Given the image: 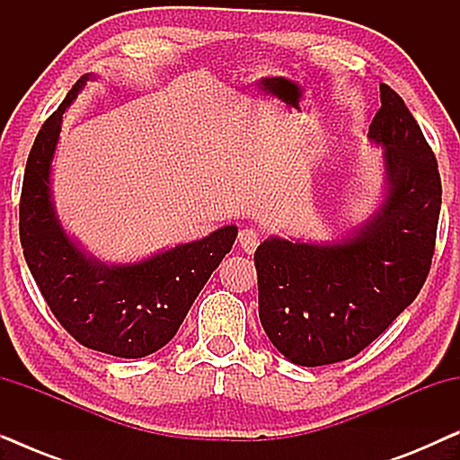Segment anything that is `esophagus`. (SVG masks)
Wrapping results in <instances>:
<instances>
[{"instance_id":"1","label":"esophagus","mask_w":460,"mask_h":460,"mask_svg":"<svg viewBox=\"0 0 460 460\" xmlns=\"http://www.w3.org/2000/svg\"><path fill=\"white\" fill-rule=\"evenodd\" d=\"M238 243H241L243 251H247V253H253L257 249V244H260V236H257V232L253 228H243L238 232Z\"/></svg>"}]
</instances>
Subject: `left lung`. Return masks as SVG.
<instances>
[{
	"mask_svg": "<svg viewBox=\"0 0 460 460\" xmlns=\"http://www.w3.org/2000/svg\"><path fill=\"white\" fill-rule=\"evenodd\" d=\"M379 90L368 137L385 148V199L375 216L343 241L270 236L255 251L261 326L299 367L360 354L429 274L442 207L438 161L404 100L385 84Z\"/></svg>",
	"mask_w": 460,
	"mask_h": 460,
	"instance_id": "left-lung-1",
	"label": "left lung"
}]
</instances>
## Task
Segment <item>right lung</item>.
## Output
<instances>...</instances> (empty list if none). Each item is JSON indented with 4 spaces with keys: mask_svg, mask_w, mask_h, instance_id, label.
Instances as JSON below:
<instances>
[{
    "mask_svg": "<svg viewBox=\"0 0 460 460\" xmlns=\"http://www.w3.org/2000/svg\"><path fill=\"white\" fill-rule=\"evenodd\" d=\"M87 73L48 117L24 169L21 194V244L24 260L56 320L85 348L117 358H144L178 332L226 253L236 241V226L150 255L134 263H104L87 255L62 228L52 203V159L62 115L84 85Z\"/></svg>",
    "mask_w": 460,
    "mask_h": 460,
    "instance_id": "add662e5",
    "label": "right lung"
}]
</instances>
